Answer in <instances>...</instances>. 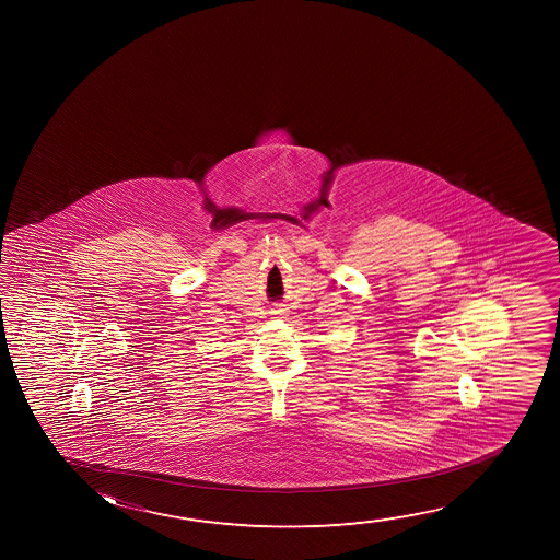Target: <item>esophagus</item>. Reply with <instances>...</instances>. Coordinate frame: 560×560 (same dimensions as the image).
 <instances>
[{
    "instance_id": "1",
    "label": "esophagus",
    "mask_w": 560,
    "mask_h": 560,
    "mask_svg": "<svg viewBox=\"0 0 560 560\" xmlns=\"http://www.w3.org/2000/svg\"><path fill=\"white\" fill-rule=\"evenodd\" d=\"M273 314H283V307H277L276 312Z\"/></svg>"
}]
</instances>
